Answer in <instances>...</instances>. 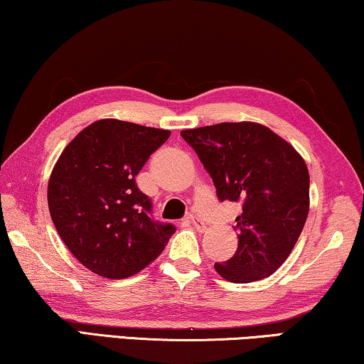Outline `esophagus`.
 I'll list each match as a JSON object with an SVG mask.
<instances>
[{
    "label": "esophagus",
    "instance_id": "obj_1",
    "mask_svg": "<svg viewBox=\"0 0 364 364\" xmlns=\"http://www.w3.org/2000/svg\"><path fill=\"white\" fill-rule=\"evenodd\" d=\"M188 222L194 227V229L199 230V232H204V230H205L204 222H203V220H199L196 215H189V217H188Z\"/></svg>",
    "mask_w": 364,
    "mask_h": 364
}]
</instances>
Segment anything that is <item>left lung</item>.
I'll use <instances>...</instances> for the list:
<instances>
[{
    "label": "left lung",
    "instance_id": "left-lung-1",
    "mask_svg": "<svg viewBox=\"0 0 364 364\" xmlns=\"http://www.w3.org/2000/svg\"><path fill=\"white\" fill-rule=\"evenodd\" d=\"M213 178L220 200L240 203L238 247L215 263L222 278L252 283L289 257L309 214V170L291 144L257 122H220L181 130Z\"/></svg>",
    "mask_w": 364,
    "mask_h": 364
}]
</instances>
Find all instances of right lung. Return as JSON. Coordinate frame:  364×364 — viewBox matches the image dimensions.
Segmentation results:
<instances>
[{
  "instance_id": "add662e5",
  "label": "right lung",
  "mask_w": 364,
  "mask_h": 364,
  "mask_svg": "<svg viewBox=\"0 0 364 364\" xmlns=\"http://www.w3.org/2000/svg\"><path fill=\"white\" fill-rule=\"evenodd\" d=\"M170 134L101 119L81 130L53 166L47 188L53 225L73 257L102 278L142 271L175 234V225L151 219V200L135 184Z\"/></svg>"
}]
</instances>
